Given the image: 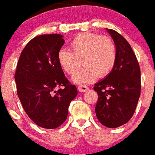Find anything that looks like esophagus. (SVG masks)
Segmentation results:
<instances>
[{
	"label": "esophagus",
	"instance_id": "34e87169",
	"mask_svg": "<svg viewBox=\"0 0 155 155\" xmlns=\"http://www.w3.org/2000/svg\"><path fill=\"white\" fill-rule=\"evenodd\" d=\"M78 89L79 91H81V92H85V91H88V87H86V86H79L78 87Z\"/></svg>",
	"mask_w": 155,
	"mask_h": 155
}]
</instances>
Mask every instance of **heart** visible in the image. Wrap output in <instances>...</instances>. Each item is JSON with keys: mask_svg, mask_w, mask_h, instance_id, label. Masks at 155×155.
Here are the masks:
<instances>
[{"mask_svg": "<svg viewBox=\"0 0 155 155\" xmlns=\"http://www.w3.org/2000/svg\"><path fill=\"white\" fill-rule=\"evenodd\" d=\"M71 51L61 49L57 60L67 74H73L72 82L79 85L89 84L98 78H104L112 72L117 60V51L111 38L92 33H79L69 43Z\"/></svg>", "mask_w": 155, "mask_h": 155, "instance_id": "obj_1", "label": "heart"}]
</instances>
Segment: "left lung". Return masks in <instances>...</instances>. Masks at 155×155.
<instances>
[{
  "instance_id": "8db88e82",
  "label": "left lung",
  "mask_w": 155,
  "mask_h": 155,
  "mask_svg": "<svg viewBox=\"0 0 155 155\" xmlns=\"http://www.w3.org/2000/svg\"><path fill=\"white\" fill-rule=\"evenodd\" d=\"M114 41L117 60L112 72L96 82L95 114L101 124L116 128L128 122L140 95V69L130 44L117 32L106 28Z\"/></svg>"
}]
</instances>
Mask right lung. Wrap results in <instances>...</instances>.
Returning a JSON list of instances; mask_svg holds the SVG:
<instances>
[{"instance_id": "obj_1", "label": "right lung", "mask_w": 155, "mask_h": 155, "mask_svg": "<svg viewBox=\"0 0 155 155\" xmlns=\"http://www.w3.org/2000/svg\"><path fill=\"white\" fill-rule=\"evenodd\" d=\"M62 35H41L30 41L18 59L15 80L24 111L37 125L54 129L64 123L70 102L78 95L59 65ZM61 87L58 91L55 88Z\"/></svg>"}]
</instances>
